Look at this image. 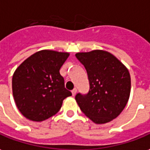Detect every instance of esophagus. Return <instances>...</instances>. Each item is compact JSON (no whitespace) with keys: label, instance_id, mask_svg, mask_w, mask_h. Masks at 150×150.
Returning a JSON list of instances; mask_svg holds the SVG:
<instances>
[{"label":"esophagus","instance_id":"obj_1","mask_svg":"<svg viewBox=\"0 0 150 150\" xmlns=\"http://www.w3.org/2000/svg\"><path fill=\"white\" fill-rule=\"evenodd\" d=\"M76 94H77V89H73V91H72V95H73V96H75Z\"/></svg>","mask_w":150,"mask_h":150}]
</instances>
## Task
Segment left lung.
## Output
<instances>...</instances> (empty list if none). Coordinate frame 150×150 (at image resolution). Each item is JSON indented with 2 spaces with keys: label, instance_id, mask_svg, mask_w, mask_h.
I'll return each instance as SVG.
<instances>
[{
  "label": "left lung",
  "instance_id": "left-lung-1",
  "mask_svg": "<svg viewBox=\"0 0 150 150\" xmlns=\"http://www.w3.org/2000/svg\"><path fill=\"white\" fill-rule=\"evenodd\" d=\"M77 59L84 65L90 90L75 99L86 116L96 124L116 118L124 109L131 92L128 69L113 54L102 50L79 52Z\"/></svg>",
  "mask_w": 150,
  "mask_h": 150
}]
</instances>
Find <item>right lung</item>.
<instances>
[{
  "label": "right lung",
  "instance_id": "add662e5",
  "mask_svg": "<svg viewBox=\"0 0 150 150\" xmlns=\"http://www.w3.org/2000/svg\"><path fill=\"white\" fill-rule=\"evenodd\" d=\"M69 56L68 52L43 50L26 59L14 71L13 96L26 118L46 120L59 111L65 98L72 96L59 73Z\"/></svg>",
  "mask_w": 150,
  "mask_h": 150
}]
</instances>
